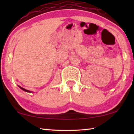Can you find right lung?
<instances>
[{"label":"right lung","mask_w":134,"mask_h":134,"mask_svg":"<svg viewBox=\"0 0 134 134\" xmlns=\"http://www.w3.org/2000/svg\"><path fill=\"white\" fill-rule=\"evenodd\" d=\"M19 87L21 88V89L22 90H24V91H25V92H31V93H32V92H31V91H29V90H26V89H24V88H22V87H21V86H19Z\"/></svg>","instance_id":"obj_1"}]
</instances>
